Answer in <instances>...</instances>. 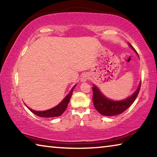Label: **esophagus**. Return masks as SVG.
Wrapping results in <instances>:
<instances>
[{"label":"esophagus","mask_w":157,"mask_h":157,"mask_svg":"<svg viewBox=\"0 0 157 157\" xmlns=\"http://www.w3.org/2000/svg\"><path fill=\"white\" fill-rule=\"evenodd\" d=\"M89 75L87 73H84L81 77V81L82 82H86L87 79H89Z\"/></svg>","instance_id":"esophagus-1"}]
</instances>
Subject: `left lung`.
I'll return each instance as SVG.
<instances>
[{
	"instance_id": "left-lung-1",
	"label": "left lung",
	"mask_w": 157,
	"mask_h": 157,
	"mask_svg": "<svg viewBox=\"0 0 157 157\" xmlns=\"http://www.w3.org/2000/svg\"><path fill=\"white\" fill-rule=\"evenodd\" d=\"M130 47L136 52V50L134 48L131 44H129ZM137 53V52H136ZM141 84V82H140ZM140 84L139 88L132 96L129 97L127 99L121 101H113L104 96L96 86H94L93 89V102L94 105L98 112L103 116H115L121 114L127 109L134 100H136L138 94L140 91Z\"/></svg>"
}]
</instances>
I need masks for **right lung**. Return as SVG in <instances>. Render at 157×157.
I'll return each mask as SVG.
<instances>
[{"mask_svg":"<svg viewBox=\"0 0 157 157\" xmlns=\"http://www.w3.org/2000/svg\"><path fill=\"white\" fill-rule=\"evenodd\" d=\"M75 86L71 89V92L69 93V94L67 95V96L63 99L62 102L59 103V104L57 106H56V107L44 111H34L30 108H28V109L32 111V112L34 113V114H36V116H38L39 117H43V118H52V117L60 116L63 112H64L65 110L66 109V108H67L68 104L69 101H70L71 95H72V94H73V89L75 88Z\"/></svg>","mask_w":157,"mask_h":157,"instance_id":"right-lung-1","label":"right lung"}]
</instances>
